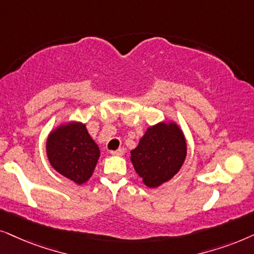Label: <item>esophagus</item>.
I'll use <instances>...</instances> for the list:
<instances>
[{
    "label": "esophagus",
    "instance_id": "esophagus-1",
    "mask_svg": "<svg viewBox=\"0 0 254 254\" xmlns=\"http://www.w3.org/2000/svg\"><path fill=\"white\" fill-rule=\"evenodd\" d=\"M110 153L113 154V155H123L124 154V148L121 147V148H118V150H116V151H111Z\"/></svg>",
    "mask_w": 254,
    "mask_h": 254
}]
</instances>
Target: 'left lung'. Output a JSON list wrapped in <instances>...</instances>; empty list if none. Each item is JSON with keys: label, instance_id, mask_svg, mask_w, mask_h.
<instances>
[{"label": "left lung", "instance_id": "1", "mask_svg": "<svg viewBox=\"0 0 254 254\" xmlns=\"http://www.w3.org/2000/svg\"><path fill=\"white\" fill-rule=\"evenodd\" d=\"M187 155L184 132L174 122L147 127L139 144L131 151V161L145 186L157 188L180 171Z\"/></svg>", "mask_w": 254, "mask_h": 254}]
</instances>
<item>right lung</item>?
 Segmentation results:
<instances>
[{
    "label": "right lung",
    "instance_id": "right-lung-1",
    "mask_svg": "<svg viewBox=\"0 0 254 254\" xmlns=\"http://www.w3.org/2000/svg\"><path fill=\"white\" fill-rule=\"evenodd\" d=\"M49 161L59 174L77 185L89 180L100 158V148L86 124L68 122L51 131L46 140Z\"/></svg>",
    "mask_w": 254,
    "mask_h": 254
}]
</instances>
